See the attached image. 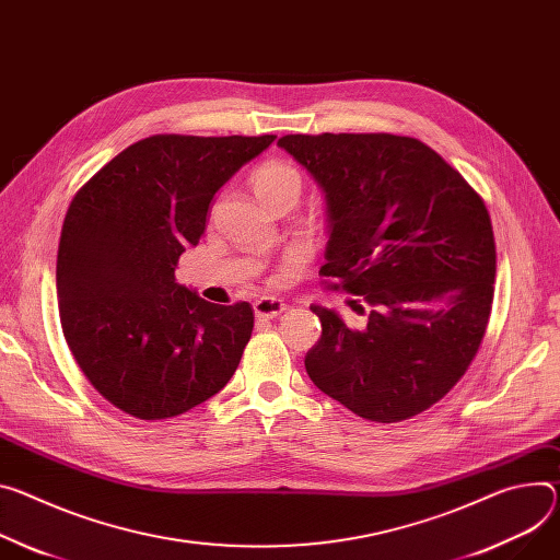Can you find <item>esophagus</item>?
<instances>
[{
  "label": "esophagus",
  "instance_id": "34e87169",
  "mask_svg": "<svg viewBox=\"0 0 560 560\" xmlns=\"http://www.w3.org/2000/svg\"><path fill=\"white\" fill-rule=\"evenodd\" d=\"M285 311V303L277 296H261L257 303H254V315L259 319H275Z\"/></svg>",
  "mask_w": 560,
  "mask_h": 560
}]
</instances>
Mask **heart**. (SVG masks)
<instances>
[{
	"label": "heart",
	"instance_id": "b5f03b06",
	"mask_svg": "<svg viewBox=\"0 0 560 560\" xmlns=\"http://www.w3.org/2000/svg\"><path fill=\"white\" fill-rule=\"evenodd\" d=\"M252 189L257 194V198L264 202L277 200L285 194H301V174L296 167L283 161H270L261 165L252 176Z\"/></svg>",
	"mask_w": 560,
	"mask_h": 560
}]
</instances>
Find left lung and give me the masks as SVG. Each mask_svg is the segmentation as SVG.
<instances>
[{"mask_svg":"<svg viewBox=\"0 0 560 560\" xmlns=\"http://www.w3.org/2000/svg\"><path fill=\"white\" fill-rule=\"evenodd\" d=\"M326 198L319 275L358 299L352 328L311 306L315 386L371 422L409 420L467 373L493 301L495 243L476 189L424 142L393 133L283 136Z\"/></svg>","mask_w":560,"mask_h":560,"instance_id":"obj_1","label":"left lung"}]
</instances>
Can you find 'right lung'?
<instances>
[{
    "label": "right lung",
    "mask_w": 560,
    "mask_h": 560,
    "mask_svg": "<svg viewBox=\"0 0 560 560\" xmlns=\"http://www.w3.org/2000/svg\"><path fill=\"white\" fill-rule=\"evenodd\" d=\"M277 136H149L71 200L58 247L65 339L93 388L140 420L180 416L234 375L254 328L176 283L214 194Z\"/></svg>",
    "instance_id": "1"
}]
</instances>
